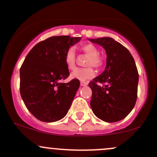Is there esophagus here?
<instances>
[{
	"mask_svg": "<svg viewBox=\"0 0 157 157\" xmlns=\"http://www.w3.org/2000/svg\"><path fill=\"white\" fill-rule=\"evenodd\" d=\"M80 85H81L82 86H85L88 85V82L85 81H80Z\"/></svg>",
	"mask_w": 157,
	"mask_h": 157,
	"instance_id": "34e87169",
	"label": "esophagus"
}]
</instances>
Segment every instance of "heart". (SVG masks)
Wrapping results in <instances>:
<instances>
[{
	"label": "heart",
	"mask_w": 157,
	"mask_h": 157,
	"mask_svg": "<svg viewBox=\"0 0 157 157\" xmlns=\"http://www.w3.org/2000/svg\"><path fill=\"white\" fill-rule=\"evenodd\" d=\"M82 50L89 56L86 65L88 66L99 68L102 65V60L99 56V51L98 48L92 44H85L82 46ZM64 62L68 69L73 70L75 68V51L73 48H69L65 52ZM94 76V71L92 67L79 68L71 74V77L74 79L80 80H86L92 78Z\"/></svg>",
	"instance_id": "1"
}]
</instances>
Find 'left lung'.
I'll list each match as a JSON object with an SVG mask.
<instances>
[{
    "instance_id": "left-lung-1",
    "label": "left lung",
    "mask_w": 157,
    "mask_h": 157,
    "mask_svg": "<svg viewBox=\"0 0 157 157\" xmlns=\"http://www.w3.org/2000/svg\"><path fill=\"white\" fill-rule=\"evenodd\" d=\"M106 53L104 71L89 83L92 95L90 106L94 114L113 123L127 117L137 99L139 73L131 53L109 37L89 39Z\"/></svg>"
}]
</instances>
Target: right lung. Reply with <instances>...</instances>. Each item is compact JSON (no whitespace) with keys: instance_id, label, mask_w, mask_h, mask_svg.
<instances>
[{"instance_id":"right-lung-1","label":"right lung","mask_w":157,"mask_h":157,"mask_svg":"<svg viewBox=\"0 0 157 157\" xmlns=\"http://www.w3.org/2000/svg\"><path fill=\"white\" fill-rule=\"evenodd\" d=\"M80 39L70 36L48 38L30 50L21 65V96L27 109L39 121L54 122L68 113L80 81L60 82L69 76L64 56Z\"/></svg>"}]
</instances>
